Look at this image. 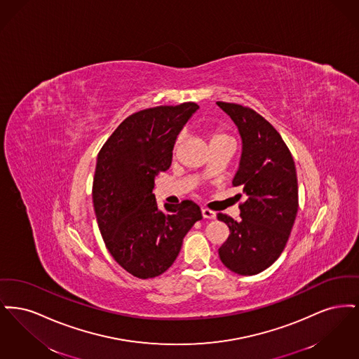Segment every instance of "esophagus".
<instances>
[{
  "instance_id": "esophagus-1",
  "label": "esophagus",
  "mask_w": 359,
  "mask_h": 359,
  "mask_svg": "<svg viewBox=\"0 0 359 359\" xmlns=\"http://www.w3.org/2000/svg\"><path fill=\"white\" fill-rule=\"evenodd\" d=\"M202 215L205 219H215L217 218V214L208 208H202Z\"/></svg>"
}]
</instances>
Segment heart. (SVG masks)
Wrapping results in <instances>:
<instances>
[{"instance_id":"b5f03b06","label":"heart","mask_w":359,"mask_h":359,"mask_svg":"<svg viewBox=\"0 0 359 359\" xmlns=\"http://www.w3.org/2000/svg\"><path fill=\"white\" fill-rule=\"evenodd\" d=\"M183 138H184L183 135H180V136L177 137V140H176V142H175V148H173V152H175V154L179 151V147H180V144H182ZM208 140H210V145H212V144L227 141V140H231V138L227 136L226 133L221 132V130H215V132H211V133L208 135Z\"/></svg>"}]
</instances>
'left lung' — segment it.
Here are the masks:
<instances>
[{"mask_svg": "<svg viewBox=\"0 0 359 359\" xmlns=\"http://www.w3.org/2000/svg\"><path fill=\"white\" fill-rule=\"evenodd\" d=\"M217 104L238 128L242 154L233 186L246 195L239 221L217 215L230 230L218 253L231 272L253 276L273 264L290 238L299 208L294 161L278 132L255 110Z\"/></svg>", "mask_w": 359, "mask_h": 359, "instance_id": "1", "label": "left lung"}]
</instances>
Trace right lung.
<instances>
[{
	"label": "right lung",
	"instance_id": "right-lung-1",
	"mask_svg": "<svg viewBox=\"0 0 359 359\" xmlns=\"http://www.w3.org/2000/svg\"><path fill=\"white\" fill-rule=\"evenodd\" d=\"M196 103L157 106L129 116L98 154L93 203L104 245L121 266L138 278L164 273L183 238L202 219L192 201L158 210L154 179L172 163L176 138Z\"/></svg>",
	"mask_w": 359,
	"mask_h": 359
}]
</instances>
